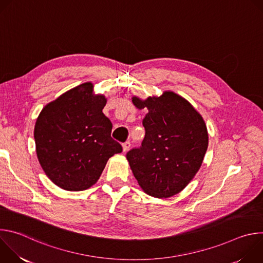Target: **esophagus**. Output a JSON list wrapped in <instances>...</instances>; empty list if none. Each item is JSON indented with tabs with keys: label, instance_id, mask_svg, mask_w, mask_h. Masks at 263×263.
Instances as JSON below:
<instances>
[{
	"label": "esophagus",
	"instance_id": "obj_1",
	"mask_svg": "<svg viewBox=\"0 0 263 263\" xmlns=\"http://www.w3.org/2000/svg\"><path fill=\"white\" fill-rule=\"evenodd\" d=\"M130 146H131V142H130V141L124 142V143H123V151H124V152H127L128 149L130 148Z\"/></svg>",
	"mask_w": 263,
	"mask_h": 263
}]
</instances>
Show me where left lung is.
<instances>
[{"label":"left lung","mask_w":263,"mask_h":263,"mask_svg":"<svg viewBox=\"0 0 263 263\" xmlns=\"http://www.w3.org/2000/svg\"><path fill=\"white\" fill-rule=\"evenodd\" d=\"M147 109L141 146L127 153L132 173L142 191L155 198H170L189 185L200 170L208 147V132L193 105L173 91L140 100Z\"/></svg>","instance_id":"left-lung-1"}]
</instances>
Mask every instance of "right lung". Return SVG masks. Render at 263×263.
Returning <instances> with one entry per match:
<instances>
[{
    "mask_svg": "<svg viewBox=\"0 0 263 263\" xmlns=\"http://www.w3.org/2000/svg\"><path fill=\"white\" fill-rule=\"evenodd\" d=\"M107 99L83 83L44 107L34 128L36 154L49 179L69 192L85 191L99 180L108 159L123 151L111 137L103 114Z\"/></svg>",
    "mask_w": 263,
    "mask_h": 263,
    "instance_id": "1",
    "label": "right lung"
}]
</instances>
